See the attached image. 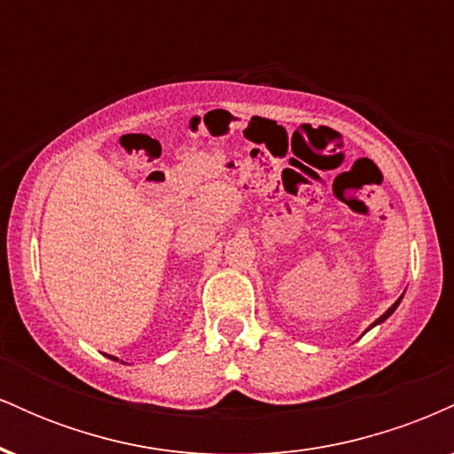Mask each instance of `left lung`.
I'll return each instance as SVG.
<instances>
[{
	"label": "left lung",
	"mask_w": 454,
	"mask_h": 454,
	"mask_svg": "<svg viewBox=\"0 0 454 454\" xmlns=\"http://www.w3.org/2000/svg\"><path fill=\"white\" fill-rule=\"evenodd\" d=\"M401 299H403V294H401V296H399V299H397V301H395V303H393V305H390V307H388V309H387V311H384V314H382V316H380V317H378V320H376V322H373V325L367 328V331H372V328H373V326L382 325V322H384V320H388V317L395 314V309H397V307H399V303H401ZM367 331H364V333H367Z\"/></svg>",
	"instance_id": "1"
}]
</instances>
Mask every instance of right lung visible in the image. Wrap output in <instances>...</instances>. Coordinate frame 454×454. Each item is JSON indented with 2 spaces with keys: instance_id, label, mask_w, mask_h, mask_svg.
<instances>
[{
  "instance_id": "obj_1",
  "label": "right lung",
  "mask_w": 454,
  "mask_h": 454,
  "mask_svg": "<svg viewBox=\"0 0 454 454\" xmlns=\"http://www.w3.org/2000/svg\"><path fill=\"white\" fill-rule=\"evenodd\" d=\"M108 358H113V361H119V358H117V356H111V354H108Z\"/></svg>"
}]
</instances>
